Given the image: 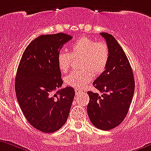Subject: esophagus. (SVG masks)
Segmentation results:
<instances>
[{
  "label": "esophagus",
  "instance_id": "esophagus-1",
  "mask_svg": "<svg viewBox=\"0 0 151 151\" xmlns=\"http://www.w3.org/2000/svg\"><path fill=\"white\" fill-rule=\"evenodd\" d=\"M81 92H82V90H81V89H75V93L76 94H78V93H80Z\"/></svg>",
  "mask_w": 151,
  "mask_h": 151
}]
</instances>
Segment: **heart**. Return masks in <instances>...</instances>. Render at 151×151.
Returning a JSON list of instances; mask_svg holds the SVG:
<instances>
[{
	"instance_id": "b5f03b06",
	"label": "heart",
	"mask_w": 151,
	"mask_h": 151,
	"mask_svg": "<svg viewBox=\"0 0 151 151\" xmlns=\"http://www.w3.org/2000/svg\"><path fill=\"white\" fill-rule=\"evenodd\" d=\"M110 50L104 41L83 37L76 40L70 47V52L60 51L57 56L59 70L63 73L69 70L73 59H81V70L74 71L65 77V82L71 87H84L92 79V73L99 75L104 70L108 63Z\"/></svg>"
}]
</instances>
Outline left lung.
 Here are the masks:
<instances>
[{"label":"left lung","instance_id":"left-lung-1","mask_svg":"<svg viewBox=\"0 0 151 151\" xmlns=\"http://www.w3.org/2000/svg\"><path fill=\"white\" fill-rule=\"evenodd\" d=\"M110 50L108 63L93 82L102 95L87 92L89 102L88 116L96 128L110 130L119 126L126 117L135 91V80L131 65L116 39L108 33H100Z\"/></svg>","mask_w":151,"mask_h":151}]
</instances>
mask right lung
<instances>
[{
    "label": "right lung",
    "mask_w": 151,
    "mask_h": 151,
    "mask_svg": "<svg viewBox=\"0 0 151 151\" xmlns=\"http://www.w3.org/2000/svg\"><path fill=\"white\" fill-rule=\"evenodd\" d=\"M72 39L67 34L37 37L22 54L16 76L17 101L28 123L44 133L59 130L67 121L74 99L70 86L60 89L63 81L57 56Z\"/></svg>",
    "instance_id": "obj_1"
}]
</instances>
